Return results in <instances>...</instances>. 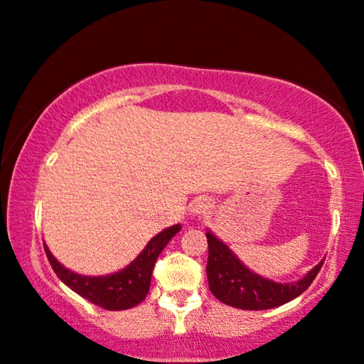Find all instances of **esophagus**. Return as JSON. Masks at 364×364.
Returning <instances> with one entry per match:
<instances>
[{
	"label": "esophagus",
	"instance_id": "obj_1",
	"mask_svg": "<svg viewBox=\"0 0 364 364\" xmlns=\"http://www.w3.org/2000/svg\"><path fill=\"white\" fill-rule=\"evenodd\" d=\"M210 208H211L210 200H206V198H196V200L191 203V215L203 216L205 213L210 211Z\"/></svg>",
	"mask_w": 364,
	"mask_h": 364
}]
</instances>
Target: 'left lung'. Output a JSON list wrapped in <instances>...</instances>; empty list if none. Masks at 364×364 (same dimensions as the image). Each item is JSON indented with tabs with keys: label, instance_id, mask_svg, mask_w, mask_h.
<instances>
[{
	"label": "left lung",
	"instance_id": "obj_1",
	"mask_svg": "<svg viewBox=\"0 0 364 364\" xmlns=\"http://www.w3.org/2000/svg\"><path fill=\"white\" fill-rule=\"evenodd\" d=\"M206 274L210 291L221 303L232 308L258 311L291 301L306 291L324 263V259L319 261L301 279L293 283H278L251 271L218 236L213 235L211 230H206Z\"/></svg>",
	"mask_w": 364,
	"mask_h": 364
}]
</instances>
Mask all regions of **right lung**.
<instances>
[{
  "label": "right lung",
  "mask_w": 364,
  "mask_h": 364,
  "mask_svg": "<svg viewBox=\"0 0 364 364\" xmlns=\"http://www.w3.org/2000/svg\"><path fill=\"white\" fill-rule=\"evenodd\" d=\"M181 230V225L169 226L156 236H153L144 246V250L128 266L116 273L105 276H86L68 269L58 261L45 245V253L63 283L73 291L91 301L96 306H101L109 311H121L136 306L146 298L151 283V274L158 256L161 255L169 241Z\"/></svg>",
  "instance_id": "obj_1"
}]
</instances>
